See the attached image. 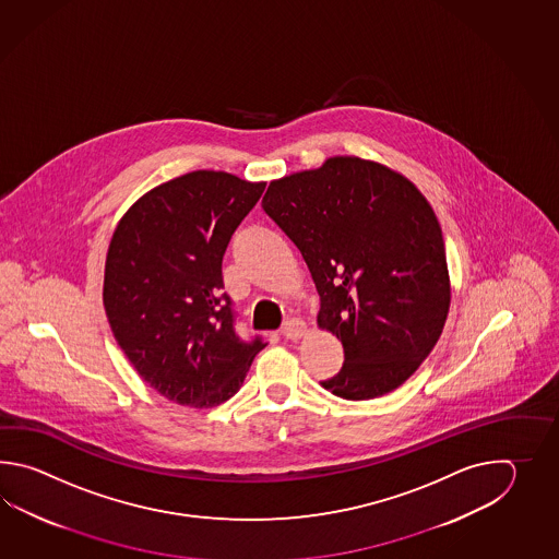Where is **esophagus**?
Here are the masks:
<instances>
[{
  "label": "esophagus",
  "instance_id": "esophagus-1",
  "mask_svg": "<svg viewBox=\"0 0 559 559\" xmlns=\"http://www.w3.org/2000/svg\"><path fill=\"white\" fill-rule=\"evenodd\" d=\"M306 332H308V325L301 320H296V318L285 321L284 328H282V333H284L287 340H297V337H301Z\"/></svg>",
  "mask_w": 559,
  "mask_h": 559
}]
</instances>
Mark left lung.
I'll return each mask as SVG.
<instances>
[{"mask_svg":"<svg viewBox=\"0 0 559 559\" xmlns=\"http://www.w3.org/2000/svg\"><path fill=\"white\" fill-rule=\"evenodd\" d=\"M265 214L308 263L320 330L344 345L321 388L361 402L400 388L438 344L452 287L440 222L402 174L356 155L274 179Z\"/></svg>","mask_w":559,"mask_h":559,"instance_id":"8db88e82","label":"left lung"}]
</instances>
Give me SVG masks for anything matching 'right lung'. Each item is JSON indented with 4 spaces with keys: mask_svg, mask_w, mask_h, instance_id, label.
<instances>
[{
    "mask_svg": "<svg viewBox=\"0 0 559 559\" xmlns=\"http://www.w3.org/2000/svg\"><path fill=\"white\" fill-rule=\"evenodd\" d=\"M263 181L198 169L143 193L107 248L104 308L114 337L155 392L214 407L238 392L265 344L239 340L222 260Z\"/></svg>",
    "mask_w": 559,
    "mask_h": 559,
    "instance_id": "right-lung-1",
    "label": "right lung"
}]
</instances>
